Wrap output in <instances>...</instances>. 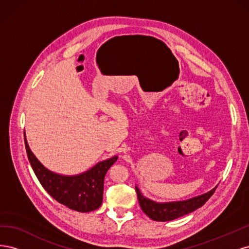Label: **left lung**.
Here are the masks:
<instances>
[{
    "label": "left lung",
    "mask_w": 249,
    "mask_h": 249,
    "mask_svg": "<svg viewBox=\"0 0 249 249\" xmlns=\"http://www.w3.org/2000/svg\"><path fill=\"white\" fill-rule=\"evenodd\" d=\"M216 188L209 191L208 193L199 195V196L191 199L165 203H158L144 197L137 187L136 192L141 210L143 211V213L146 214L150 218V219H153L155 221H170L173 219H177L178 217H182L186 214H189L205 205L208 199L214 194Z\"/></svg>",
    "instance_id": "left-lung-1"
}]
</instances>
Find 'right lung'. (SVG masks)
<instances>
[{"mask_svg": "<svg viewBox=\"0 0 249 249\" xmlns=\"http://www.w3.org/2000/svg\"><path fill=\"white\" fill-rule=\"evenodd\" d=\"M25 146L35 176L53 198L71 210L83 213L100 208L103 201L104 178L108 169L116 162V156L100 162L82 175L65 177L44 167L31 152L26 138Z\"/></svg>", "mask_w": 249, "mask_h": 249, "instance_id": "right-lung-1", "label": "right lung"}]
</instances>
